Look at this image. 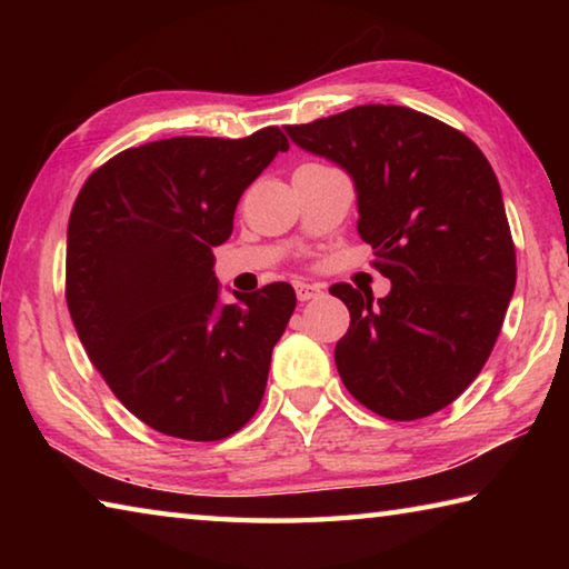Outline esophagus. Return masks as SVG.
Wrapping results in <instances>:
<instances>
[{"label":"esophagus","mask_w":569,"mask_h":569,"mask_svg":"<svg viewBox=\"0 0 569 569\" xmlns=\"http://www.w3.org/2000/svg\"><path fill=\"white\" fill-rule=\"evenodd\" d=\"M293 286H296V296H298V301H311V298H319V296L323 293V291H321V286L308 283V281H296Z\"/></svg>","instance_id":"1"}]
</instances>
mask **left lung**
<instances>
[{
  "instance_id": "8db88e82",
  "label": "left lung",
  "mask_w": 569,
  "mask_h": 569,
  "mask_svg": "<svg viewBox=\"0 0 569 569\" xmlns=\"http://www.w3.org/2000/svg\"><path fill=\"white\" fill-rule=\"evenodd\" d=\"M286 132L349 172L356 228L391 281L379 301L331 286L351 313L333 351L343 387L393 421L449 407L492 353L517 283L502 190L485 152L399 104H361Z\"/></svg>"
}]
</instances>
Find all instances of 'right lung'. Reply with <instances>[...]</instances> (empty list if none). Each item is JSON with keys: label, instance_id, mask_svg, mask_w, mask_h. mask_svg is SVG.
I'll list each match as a JSON object with an SVG mask.
<instances>
[{"label": "right lung", "instance_id": "add662e5", "mask_svg": "<svg viewBox=\"0 0 569 569\" xmlns=\"http://www.w3.org/2000/svg\"><path fill=\"white\" fill-rule=\"evenodd\" d=\"M286 134L170 138L122 150L77 196L67 308L122 407L160 435L218 441L261 407L273 346L296 308L288 283L220 303L213 248Z\"/></svg>", "mask_w": 569, "mask_h": 569}]
</instances>
